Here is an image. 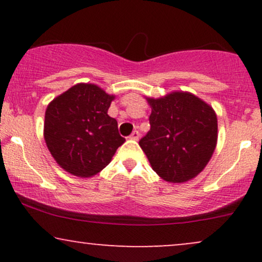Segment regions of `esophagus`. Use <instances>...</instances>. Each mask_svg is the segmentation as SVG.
I'll return each mask as SVG.
<instances>
[{"label": "esophagus", "mask_w": 262, "mask_h": 262, "mask_svg": "<svg viewBox=\"0 0 262 262\" xmlns=\"http://www.w3.org/2000/svg\"><path fill=\"white\" fill-rule=\"evenodd\" d=\"M139 137H140L139 130H134L133 133L130 134V137H129V138H130V139H133V140H138V139H139Z\"/></svg>", "instance_id": "esophagus-1"}]
</instances>
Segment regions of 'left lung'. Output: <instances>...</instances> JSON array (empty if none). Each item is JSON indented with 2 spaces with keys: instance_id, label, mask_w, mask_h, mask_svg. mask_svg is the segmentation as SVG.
<instances>
[{
  "instance_id": "obj_1",
  "label": "left lung",
  "mask_w": 262,
  "mask_h": 262,
  "mask_svg": "<svg viewBox=\"0 0 262 262\" xmlns=\"http://www.w3.org/2000/svg\"><path fill=\"white\" fill-rule=\"evenodd\" d=\"M150 130L139 140L152 170L169 182H185L204 169L217 144V116L187 92L148 98Z\"/></svg>"
}]
</instances>
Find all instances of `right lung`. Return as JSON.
<instances>
[{
    "label": "right lung",
    "instance_id": "add662e5",
    "mask_svg": "<svg viewBox=\"0 0 262 262\" xmlns=\"http://www.w3.org/2000/svg\"><path fill=\"white\" fill-rule=\"evenodd\" d=\"M113 96L92 83H79L47 108L44 139L56 162L75 176L90 177L110 164L125 139L107 114Z\"/></svg>",
    "mask_w": 262,
    "mask_h": 262
}]
</instances>
